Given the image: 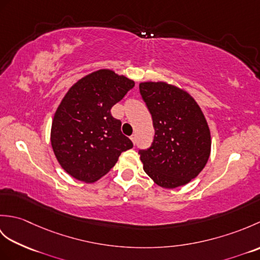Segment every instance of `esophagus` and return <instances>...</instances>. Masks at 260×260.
Returning <instances> with one entry per match:
<instances>
[{
  "label": "esophagus",
  "mask_w": 260,
  "mask_h": 260,
  "mask_svg": "<svg viewBox=\"0 0 260 260\" xmlns=\"http://www.w3.org/2000/svg\"><path fill=\"white\" fill-rule=\"evenodd\" d=\"M131 140H132V142L134 143V144H136V135H132L131 136Z\"/></svg>",
  "instance_id": "esophagus-1"
}]
</instances>
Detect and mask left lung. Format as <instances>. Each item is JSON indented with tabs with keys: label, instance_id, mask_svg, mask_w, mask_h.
<instances>
[{
	"label": "left lung",
	"instance_id": "obj_1",
	"mask_svg": "<svg viewBox=\"0 0 260 260\" xmlns=\"http://www.w3.org/2000/svg\"><path fill=\"white\" fill-rule=\"evenodd\" d=\"M150 110L154 141L140 150L145 173L165 187L185 185L201 172L211 152V135L200 106L190 93L163 81L140 84Z\"/></svg>",
	"mask_w": 260,
	"mask_h": 260
}]
</instances>
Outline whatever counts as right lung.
I'll return each mask as SVG.
<instances>
[{
  "mask_svg": "<svg viewBox=\"0 0 260 260\" xmlns=\"http://www.w3.org/2000/svg\"><path fill=\"white\" fill-rule=\"evenodd\" d=\"M135 82L101 69L79 79L53 116L51 146L61 168L73 178L92 183L112 169L133 143L120 131L110 109Z\"/></svg>",
  "mask_w": 260,
  "mask_h": 260,
  "instance_id": "add662e5",
  "label": "right lung"
}]
</instances>
